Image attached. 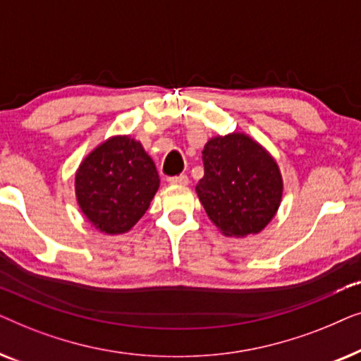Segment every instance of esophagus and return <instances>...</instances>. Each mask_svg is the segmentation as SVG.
<instances>
[{
	"label": "esophagus",
	"mask_w": 361,
	"mask_h": 361,
	"mask_svg": "<svg viewBox=\"0 0 361 361\" xmlns=\"http://www.w3.org/2000/svg\"><path fill=\"white\" fill-rule=\"evenodd\" d=\"M167 182H169L171 185H187V184H189V177H187L185 174L174 176V177H169Z\"/></svg>",
	"instance_id": "1"
}]
</instances>
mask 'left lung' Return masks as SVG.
<instances>
[{
    "label": "left lung",
    "mask_w": 361,
    "mask_h": 361,
    "mask_svg": "<svg viewBox=\"0 0 361 361\" xmlns=\"http://www.w3.org/2000/svg\"><path fill=\"white\" fill-rule=\"evenodd\" d=\"M199 200L221 233L243 238L273 220L283 199V177L273 156L253 137L231 133L209 140Z\"/></svg>",
    "instance_id": "obj_1"
}]
</instances>
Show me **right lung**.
Instances as JSON below:
<instances>
[{"mask_svg":"<svg viewBox=\"0 0 361 361\" xmlns=\"http://www.w3.org/2000/svg\"><path fill=\"white\" fill-rule=\"evenodd\" d=\"M159 189L154 162L140 141L113 136L82 161L75 174L80 210L97 230L126 233L149 209Z\"/></svg>","mask_w":361,"mask_h":361,"instance_id":"add662e5","label":"right lung"}]
</instances>
